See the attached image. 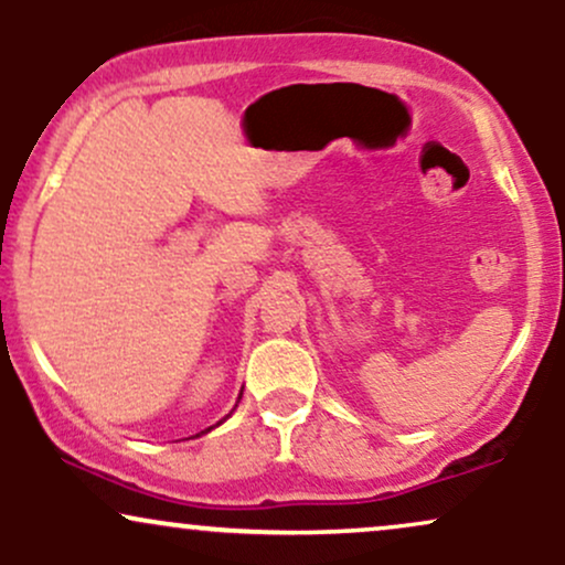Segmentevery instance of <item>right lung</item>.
Returning a JSON list of instances; mask_svg holds the SVG:
<instances>
[{
	"label": "right lung",
	"instance_id": "obj_1",
	"mask_svg": "<svg viewBox=\"0 0 565 565\" xmlns=\"http://www.w3.org/2000/svg\"><path fill=\"white\" fill-rule=\"evenodd\" d=\"M242 393H244V391H242ZM242 393H238V398H236V406H238V401H242ZM236 406H233V408H231V414H233V412H236ZM231 414H225V417H223V419H220V423H217V425L206 427V430H201V433H196V436H193V438H199V436H204V433L215 430V427H220V425H223V423H225V419H228V417H231Z\"/></svg>",
	"mask_w": 565,
	"mask_h": 565
}]
</instances>
